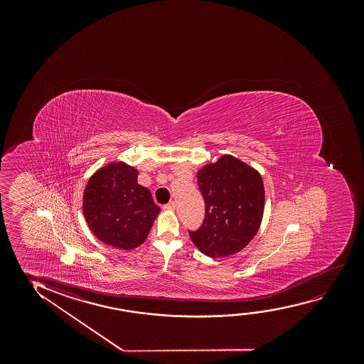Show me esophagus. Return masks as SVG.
Segmentation results:
<instances>
[{
	"label": "esophagus",
	"instance_id": "obj_1",
	"mask_svg": "<svg viewBox=\"0 0 364 364\" xmlns=\"http://www.w3.org/2000/svg\"><path fill=\"white\" fill-rule=\"evenodd\" d=\"M164 209L170 210V211H173V210H175L174 201H170L169 204L164 205Z\"/></svg>",
	"mask_w": 364,
	"mask_h": 364
}]
</instances>
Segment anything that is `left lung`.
I'll return each mask as SVG.
<instances>
[{
    "label": "left lung",
    "instance_id": "8db88e82",
    "mask_svg": "<svg viewBox=\"0 0 364 364\" xmlns=\"http://www.w3.org/2000/svg\"><path fill=\"white\" fill-rule=\"evenodd\" d=\"M205 200V219L190 231L195 246L211 259L226 257L245 249L257 234L264 208V181L257 170L221 155L196 174Z\"/></svg>",
    "mask_w": 364,
    "mask_h": 364
}]
</instances>
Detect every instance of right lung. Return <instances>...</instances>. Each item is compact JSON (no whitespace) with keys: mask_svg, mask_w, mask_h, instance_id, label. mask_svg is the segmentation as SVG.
Returning <instances> with one entry per match:
<instances>
[{"mask_svg":"<svg viewBox=\"0 0 364 364\" xmlns=\"http://www.w3.org/2000/svg\"><path fill=\"white\" fill-rule=\"evenodd\" d=\"M139 171L124 161H112L90 176L83 191V214L102 242L136 249L149 235L160 208L149 189L138 184Z\"/></svg>","mask_w":364,"mask_h":364,"instance_id":"obj_1","label":"right lung"}]
</instances>
